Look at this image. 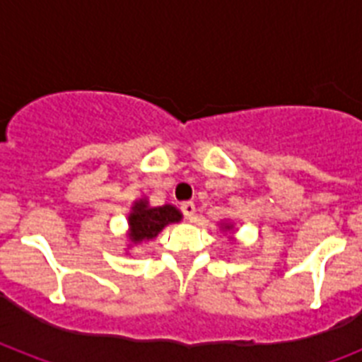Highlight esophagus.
Listing matches in <instances>:
<instances>
[{"mask_svg":"<svg viewBox=\"0 0 362 362\" xmlns=\"http://www.w3.org/2000/svg\"><path fill=\"white\" fill-rule=\"evenodd\" d=\"M180 209H182V214L186 216L187 220H193V216H195V204L187 201V203L180 204Z\"/></svg>","mask_w":362,"mask_h":362,"instance_id":"obj_1","label":"esophagus"}]
</instances>
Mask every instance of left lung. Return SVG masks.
Masks as SVG:
<instances>
[{"label": "left lung", "mask_w": 362, "mask_h": 362, "mask_svg": "<svg viewBox=\"0 0 362 362\" xmlns=\"http://www.w3.org/2000/svg\"><path fill=\"white\" fill-rule=\"evenodd\" d=\"M223 229H233V226H227L226 223V226H223Z\"/></svg>", "instance_id": "left-lung-1"}]
</instances>
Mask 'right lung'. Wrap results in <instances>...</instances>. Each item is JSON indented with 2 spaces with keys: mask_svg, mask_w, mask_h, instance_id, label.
Returning a JSON list of instances; mask_svg holds the SVG:
<instances>
[{
  "mask_svg": "<svg viewBox=\"0 0 362 362\" xmlns=\"http://www.w3.org/2000/svg\"><path fill=\"white\" fill-rule=\"evenodd\" d=\"M182 220L180 210L173 204H163V206H150L146 199H139L131 206L129 214V233L127 237L133 244L152 240L163 231V227L169 223H178Z\"/></svg>",
  "mask_w": 362,
  "mask_h": 362,
  "instance_id": "right-lung-1",
  "label": "right lung"
}]
</instances>
